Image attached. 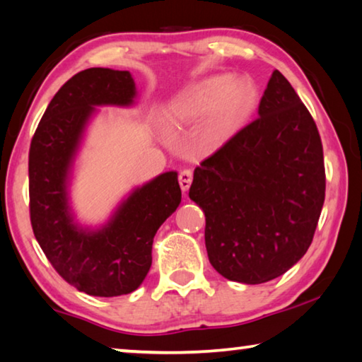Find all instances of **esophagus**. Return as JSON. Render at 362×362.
Segmentation results:
<instances>
[{
    "label": "esophagus",
    "mask_w": 362,
    "mask_h": 362,
    "mask_svg": "<svg viewBox=\"0 0 362 362\" xmlns=\"http://www.w3.org/2000/svg\"><path fill=\"white\" fill-rule=\"evenodd\" d=\"M192 180H193V173L189 169L182 170L179 174V183H180V188L182 192H188L189 185H192Z\"/></svg>",
    "instance_id": "1"
}]
</instances>
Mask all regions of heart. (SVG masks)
Listing matches in <instances>:
<instances>
[{
	"label": "heart",
	"mask_w": 362,
	"mask_h": 362,
	"mask_svg": "<svg viewBox=\"0 0 362 362\" xmlns=\"http://www.w3.org/2000/svg\"><path fill=\"white\" fill-rule=\"evenodd\" d=\"M259 93L247 78L230 79L216 76L193 86L168 103L164 124L169 131L179 132L194 127L198 142L204 150H217L241 129L254 113Z\"/></svg>",
	"instance_id": "heart-1"
}]
</instances>
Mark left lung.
I'll use <instances>...</instances> for the list:
<instances>
[{"label": "left lung", "mask_w": 362, "mask_h": 362, "mask_svg": "<svg viewBox=\"0 0 362 362\" xmlns=\"http://www.w3.org/2000/svg\"><path fill=\"white\" fill-rule=\"evenodd\" d=\"M324 194L316 122L278 70L262 95L259 118L194 169L188 193L206 216L211 265L244 284L272 281L302 259Z\"/></svg>", "instance_id": "8db88e82"}]
</instances>
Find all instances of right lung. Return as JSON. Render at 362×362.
Returning a JSON list of instances; mask_svg holds the SVG:
<instances>
[{"label":"right lung","instance_id":"right-lung-1","mask_svg":"<svg viewBox=\"0 0 362 362\" xmlns=\"http://www.w3.org/2000/svg\"><path fill=\"white\" fill-rule=\"evenodd\" d=\"M137 90L129 71L88 69L49 103L30 145V220L42 252L66 283L95 297L131 293L151 267L159 226L180 204L177 173H164L127 196L100 228H83L69 203L73 161L100 105L129 107Z\"/></svg>","mask_w":362,"mask_h":362}]
</instances>
